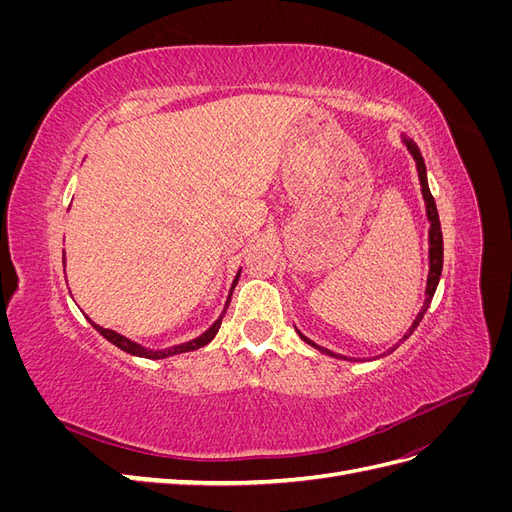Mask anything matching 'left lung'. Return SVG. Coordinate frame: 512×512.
<instances>
[{
    "label": "left lung",
    "mask_w": 512,
    "mask_h": 512,
    "mask_svg": "<svg viewBox=\"0 0 512 512\" xmlns=\"http://www.w3.org/2000/svg\"><path fill=\"white\" fill-rule=\"evenodd\" d=\"M401 141H404L406 149L410 151V156L414 158L416 162V170H418V181H421V194H423V200H425V211H427V220H429V273H427V288H425V301H423V307L421 312L416 314L412 327L406 331V335L399 339V344H404L406 339L414 333V329L418 327V322L423 320L425 312L431 305V299L433 294H436V288H438V282H440V275H442V260H444V243H442V228H440V218H438V209H436V200H433L431 192H429V183H427V168H425V160L421 156V151H418L416 143L412 141V138H408L406 134H401ZM299 337L303 339V342H307L309 346H314L316 350H320L322 354H329V356H335V359H344V361H361V359H348V356L344 354H337V352H331L327 348H322L318 344H314L312 339H307L299 329H297ZM399 344H395L393 348L386 350L384 354L380 356H386L391 354Z\"/></svg>",
    "instance_id": "1"
}]
</instances>
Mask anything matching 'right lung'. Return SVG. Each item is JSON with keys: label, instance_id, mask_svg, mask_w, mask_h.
Here are the masks:
<instances>
[{"label": "right lung", "instance_id": "add662e5", "mask_svg": "<svg viewBox=\"0 0 512 512\" xmlns=\"http://www.w3.org/2000/svg\"><path fill=\"white\" fill-rule=\"evenodd\" d=\"M64 262H66V258H64ZM239 275H241V269H239V273H237V277L235 280H232V286H230V292H228V299H226V305H224V309H222V314H220V318L215 320L211 327L205 331V333H200L198 337H194V339H190V342H183V344H177V346H168V348H162V350H151V348H145V346H141V344H136V342H132V339H128V337H123L121 333H117V331H111V329H104V327H100V324H96V322H91L89 318V322L94 324V329L104 337V339H108V342L111 344H115L117 348H121L123 352H128V354H134V356H143V359H153V361H158V359H168V356H173V354H181V352H192V350H198V348H203V346H207L211 339L218 335V331H220V324H222V318H224V314H226V309H228V305H230V297H232V290H235V286H237V282H239Z\"/></svg>", "mask_w": 512, "mask_h": 512}]
</instances>
